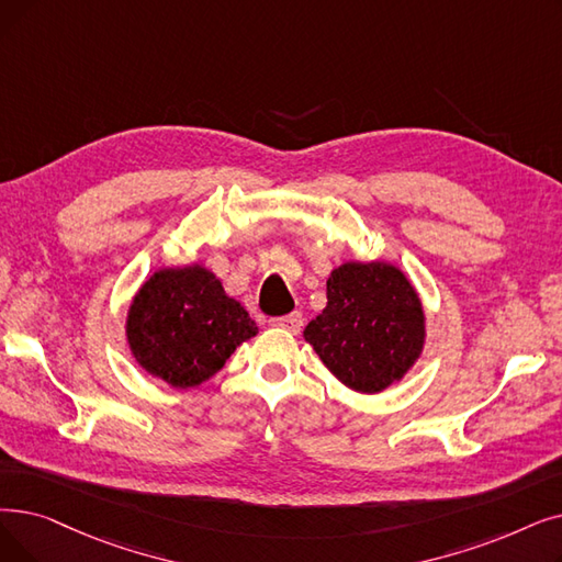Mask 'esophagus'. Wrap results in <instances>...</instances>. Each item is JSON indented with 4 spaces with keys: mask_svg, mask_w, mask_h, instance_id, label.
Segmentation results:
<instances>
[{
    "mask_svg": "<svg viewBox=\"0 0 562 562\" xmlns=\"http://www.w3.org/2000/svg\"><path fill=\"white\" fill-rule=\"evenodd\" d=\"M271 326L296 335L303 328V314L301 312H291V314H284V316H276V319H271Z\"/></svg>",
    "mask_w": 562,
    "mask_h": 562,
    "instance_id": "obj_1",
    "label": "esophagus"
}]
</instances>
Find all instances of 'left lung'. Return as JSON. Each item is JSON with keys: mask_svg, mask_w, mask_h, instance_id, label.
Returning <instances> with one entry per match:
<instances>
[{"mask_svg": "<svg viewBox=\"0 0 562 562\" xmlns=\"http://www.w3.org/2000/svg\"><path fill=\"white\" fill-rule=\"evenodd\" d=\"M324 312L305 326L316 356L345 385L379 393L402 379L423 351L425 314L400 268L345 263L326 284Z\"/></svg>", "mask_w": 562, "mask_h": 562, "instance_id": "left-lung-1", "label": "left lung"}]
</instances>
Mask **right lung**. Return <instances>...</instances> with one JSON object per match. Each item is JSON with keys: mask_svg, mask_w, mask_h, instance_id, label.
<instances>
[{"mask_svg": "<svg viewBox=\"0 0 562 562\" xmlns=\"http://www.w3.org/2000/svg\"><path fill=\"white\" fill-rule=\"evenodd\" d=\"M128 345L142 368L175 387L213 376L240 341L257 335L250 314L202 266L165 268L128 314Z\"/></svg>", "mask_w": 562, "mask_h": 562, "instance_id": "1", "label": "right lung"}]
</instances>
